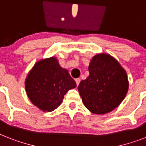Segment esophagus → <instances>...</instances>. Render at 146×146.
Segmentation results:
<instances>
[{"mask_svg":"<svg viewBox=\"0 0 146 146\" xmlns=\"http://www.w3.org/2000/svg\"><path fill=\"white\" fill-rule=\"evenodd\" d=\"M75 81H76V85L78 86L79 84V82H80V79H79V78H78V79H76Z\"/></svg>","mask_w":146,"mask_h":146,"instance_id":"34e87169","label":"esophagus"}]
</instances>
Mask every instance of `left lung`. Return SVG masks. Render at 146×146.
Listing matches in <instances>:
<instances>
[{
    "label": "left lung",
    "mask_w": 146,
    "mask_h": 146,
    "mask_svg": "<svg viewBox=\"0 0 146 146\" xmlns=\"http://www.w3.org/2000/svg\"><path fill=\"white\" fill-rule=\"evenodd\" d=\"M88 71V77L78 86L84 105L94 114L111 112L122 102L128 90L126 71L108 54L94 56Z\"/></svg>",
    "instance_id": "obj_1"
}]
</instances>
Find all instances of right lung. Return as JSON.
Masks as SVG:
<instances>
[{
    "mask_svg": "<svg viewBox=\"0 0 146 146\" xmlns=\"http://www.w3.org/2000/svg\"><path fill=\"white\" fill-rule=\"evenodd\" d=\"M76 86L68 70L62 68L54 57L36 62L25 80L28 98L44 112L58 107L66 93Z\"/></svg>",
    "mask_w": 146,
    "mask_h": 146,
    "instance_id": "add662e5",
    "label": "right lung"
}]
</instances>
